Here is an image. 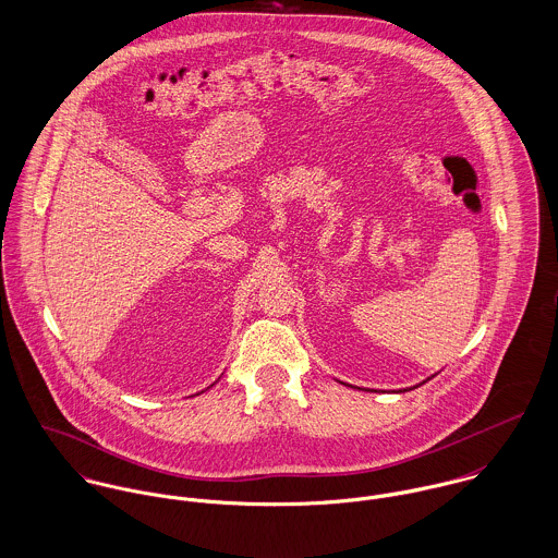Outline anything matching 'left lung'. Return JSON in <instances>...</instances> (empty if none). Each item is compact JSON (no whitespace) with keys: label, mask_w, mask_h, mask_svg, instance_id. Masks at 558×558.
Segmentation results:
<instances>
[{"label":"left lung","mask_w":558,"mask_h":558,"mask_svg":"<svg viewBox=\"0 0 558 558\" xmlns=\"http://www.w3.org/2000/svg\"><path fill=\"white\" fill-rule=\"evenodd\" d=\"M424 383H426V380H424ZM420 385H422V383H420ZM404 391H407V389H404Z\"/></svg>","instance_id":"1"}]
</instances>
